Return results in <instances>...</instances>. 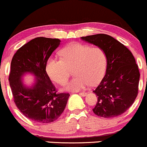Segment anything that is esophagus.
Wrapping results in <instances>:
<instances>
[{
  "mask_svg": "<svg viewBox=\"0 0 147 147\" xmlns=\"http://www.w3.org/2000/svg\"><path fill=\"white\" fill-rule=\"evenodd\" d=\"M86 92H79V95H82V96H85V95H86Z\"/></svg>",
  "mask_w": 147,
  "mask_h": 147,
  "instance_id": "obj_1",
  "label": "esophagus"
}]
</instances>
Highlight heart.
Listing matches in <instances>:
<instances>
[{
  "label": "heart",
  "mask_w": 147,
  "mask_h": 147,
  "mask_svg": "<svg viewBox=\"0 0 147 147\" xmlns=\"http://www.w3.org/2000/svg\"><path fill=\"white\" fill-rule=\"evenodd\" d=\"M61 55V59H49L45 69L50 78L60 85H65L71 70H75L76 77L66 86L67 90L78 91L89 84L96 85L105 75L107 56L100 47L72 43L65 47Z\"/></svg>",
  "instance_id": "1"
}]
</instances>
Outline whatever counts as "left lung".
Listing matches in <instances>:
<instances>
[{"mask_svg":"<svg viewBox=\"0 0 147 147\" xmlns=\"http://www.w3.org/2000/svg\"><path fill=\"white\" fill-rule=\"evenodd\" d=\"M81 38L102 48L107 56L105 76L93 90L97 102L92 111L104 118L120 115L132 105L138 94L140 74L133 54L125 45L105 34Z\"/></svg>","mask_w":147,"mask_h":147,"instance_id":"left-lung-1","label":"left lung"}]
</instances>
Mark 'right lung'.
Listing matches in <instances>:
<instances>
[{"label": "right lung", "mask_w": 147, "mask_h": 147, "mask_svg": "<svg viewBox=\"0 0 147 147\" xmlns=\"http://www.w3.org/2000/svg\"><path fill=\"white\" fill-rule=\"evenodd\" d=\"M60 42L58 38L37 37L18 49L11 59L9 81L14 102L23 115L36 122L56 121L70 97L69 93L57 92L45 69ZM26 72L37 77L31 88H26L22 82V76Z\"/></svg>", "instance_id": "add662e5"}]
</instances>
